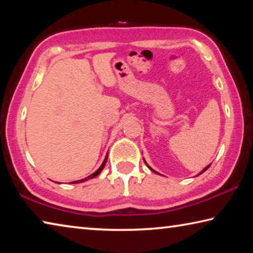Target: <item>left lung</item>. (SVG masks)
I'll use <instances>...</instances> for the list:
<instances>
[{"mask_svg": "<svg viewBox=\"0 0 253 253\" xmlns=\"http://www.w3.org/2000/svg\"><path fill=\"white\" fill-rule=\"evenodd\" d=\"M144 162H145V164H146V165H147V168H148L149 169H151V170H152V172H154V173H156V174H160V173H157V172H156V170H154V169H153L151 168V166H149V165L147 164V163H146V161H145V160H144ZM209 168H210V165H208V166H207V168H204V169H203L202 170H201V172H200V173H199L198 175H196V176H199V175H201V174H202V173H204V172H205V170H207V169H208Z\"/></svg>", "mask_w": 253, "mask_h": 253, "instance_id": "obj_1", "label": "left lung"}]
</instances>
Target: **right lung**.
Returning a JSON list of instances; mask_svg holds the SVG:
<instances>
[{"label": "right lung", "instance_id": "add662e5", "mask_svg": "<svg viewBox=\"0 0 253 253\" xmlns=\"http://www.w3.org/2000/svg\"><path fill=\"white\" fill-rule=\"evenodd\" d=\"M107 160H108V154H107V155H106V157H105L104 162H102V164L100 165V168L98 169L95 173H92L91 175H89V176H87V177H84V178H83V179H78V181H75V182H72V183H75V184H78V183H84V182H85V181H88V179H90V178H93V177L98 176V175H99V174L101 173V170L104 169L105 165H106V163H107Z\"/></svg>", "mask_w": 253, "mask_h": 253}]
</instances>
